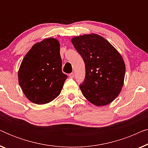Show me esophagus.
<instances>
[{"label":"esophagus","instance_id":"34e87169","mask_svg":"<svg viewBox=\"0 0 148 148\" xmlns=\"http://www.w3.org/2000/svg\"><path fill=\"white\" fill-rule=\"evenodd\" d=\"M74 76H75V75H74L73 73H70V74H69V77H70L73 78V77H74Z\"/></svg>","mask_w":148,"mask_h":148}]
</instances>
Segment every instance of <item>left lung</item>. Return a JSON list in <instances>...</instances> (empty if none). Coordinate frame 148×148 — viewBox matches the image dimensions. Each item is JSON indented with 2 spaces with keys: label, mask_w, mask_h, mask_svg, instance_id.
<instances>
[{
  "label": "left lung",
  "mask_w": 148,
  "mask_h": 148,
  "mask_svg": "<svg viewBox=\"0 0 148 148\" xmlns=\"http://www.w3.org/2000/svg\"><path fill=\"white\" fill-rule=\"evenodd\" d=\"M71 42L86 66V77L79 85L83 95L96 106L110 104L123 86L125 64L122 56L98 34L77 36Z\"/></svg>",
  "instance_id": "left-lung-1"
}]
</instances>
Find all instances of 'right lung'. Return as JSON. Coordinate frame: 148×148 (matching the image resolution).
Returning a JSON list of instances; mask_svg holds the SVG:
<instances>
[{
	"mask_svg": "<svg viewBox=\"0 0 148 148\" xmlns=\"http://www.w3.org/2000/svg\"><path fill=\"white\" fill-rule=\"evenodd\" d=\"M67 75L62 71L60 44L47 38L32 46L22 60L18 79L22 91L34 104L51 102L60 94Z\"/></svg>",
	"mask_w": 148,
	"mask_h": 148,
	"instance_id": "obj_1",
	"label": "right lung"
}]
</instances>
